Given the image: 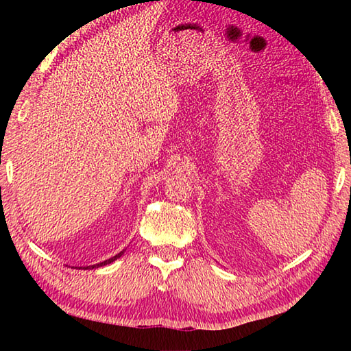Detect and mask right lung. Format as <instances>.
<instances>
[{"instance_id": "obj_1", "label": "right lung", "mask_w": 351, "mask_h": 351, "mask_svg": "<svg viewBox=\"0 0 351 351\" xmlns=\"http://www.w3.org/2000/svg\"><path fill=\"white\" fill-rule=\"evenodd\" d=\"M123 254V251L122 252H119L117 255H114V257H111V258H108V260H105V261H102V263H97V265H93V266H86V268H83V269H94V268H100V266H105V265H108V263H111V261H114V260H117L119 257H121V255Z\"/></svg>"}]
</instances>
